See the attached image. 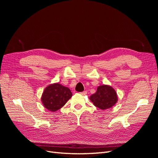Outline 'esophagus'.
<instances>
[{
	"label": "esophagus",
	"mask_w": 158,
	"mask_h": 158,
	"mask_svg": "<svg viewBox=\"0 0 158 158\" xmlns=\"http://www.w3.org/2000/svg\"><path fill=\"white\" fill-rule=\"evenodd\" d=\"M80 94H82V95H85L87 94V92H86V91H84V92H81V93H80Z\"/></svg>",
	"instance_id": "esophagus-1"
}]
</instances>
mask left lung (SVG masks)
<instances>
[{"mask_svg": "<svg viewBox=\"0 0 158 158\" xmlns=\"http://www.w3.org/2000/svg\"><path fill=\"white\" fill-rule=\"evenodd\" d=\"M89 100L95 107L102 110L111 108L118 101L116 91L111 85L103 84L97 88L95 94L89 97Z\"/></svg>", "mask_w": 158, "mask_h": 158, "instance_id": "left-lung-1", "label": "left lung"}]
</instances>
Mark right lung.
Wrapping results in <instances>:
<instances>
[{
	"label": "right lung",
	"mask_w": 158,
	"mask_h": 158,
	"mask_svg": "<svg viewBox=\"0 0 158 158\" xmlns=\"http://www.w3.org/2000/svg\"><path fill=\"white\" fill-rule=\"evenodd\" d=\"M73 94L70 89L59 83H54L47 86L41 95L44 106L51 112H55L71 98Z\"/></svg>",
	"instance_id": "1"
}]
</instances>
